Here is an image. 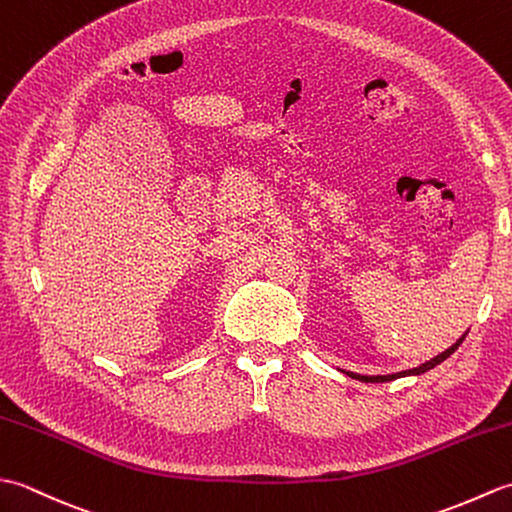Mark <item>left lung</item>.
<instances>
[{
	"label": "left lung",
	"instance_id": "left-lung-1",
	"mask_svg": "<svg viewBox=\"0 0 512 512\" xmlns=\"http://www.w3.org/2000/svg\"><path fill=\"white\" fill-rule=\"evenodd\" d=\"M464 336H466V332L460 336L458 341H455L449 350H444L442 354H438V356H433L431 361H427V363H422V365H418V367H413V369H405V372H396V374H383V376H365V374H354V372H345V369H341L343 374H347L350 378H356V380H361V383H389V380H394V378H402V376H420V374H424V372H429V369H433L436 365H440L442 361H447V358L458 350L460 347V343L464 341Z\"/></svg>",
	"mask_w": 512,
	"mask_h": 512
}]
</instances>
